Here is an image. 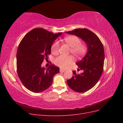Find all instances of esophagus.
Listing matches in <instances>:
<instances>
[{
	"label": "esophagus",
	"instance_id": "34e87169",
	"mask_svg": "<svg viewBox=\"0 0 123 123\" xmlns=\"http://www.w3.org/2000/svg\"><path fill=\"white\" fill-rule=\"evenodd\" d=\"M65 71V69H60V72H64Z\"/></svg>",
	"mask_w": 123,
	"mask_h": 123
}]
</instances>
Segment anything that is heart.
Here are the masks:
<instances>
[{"label": "heart", "mask_w": 123, "mask_h": 123, "mask_svg": "<svg viewBox=\"0 0 123 123\" xmlns=\"http://www.w3.org/2000/svg\"><path fill=\"white\" fill-rule=\"evenodd\" d=\"M64 42L71 47L70 52L74 56L80 57L82 56L87 51V47L85 44L80 43V39L78 37L72 35L66 37ZM51 51L53 54H56L59 49V43L55 42L51 46ZM73 61V57L71 55H61L55 59L54 64L61 68H66Z\"/></svg>", "instance_id": "b5f03b06"}]
</instances>
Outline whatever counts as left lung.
<instances>
[{"instance_id": "8db88e82", "label": "left lung", "mask_w": 123, "mask_h": 123, "mask_svg": "<svg viewBox=\"0 0 123 123\" xmlns=\"http://www.w3.org/2000/svg\"><path fill=\"white\" fill-rule=\"evenodd\" d=\"M66 33L79 37L87 44V54L76 63L84 72L77 74L73 71V76L67 80L73 90L80 93L86 92L94 86L102 74L105 59L103 45L98 36L87 29H76Z\"/></svg>"}]
</instances>
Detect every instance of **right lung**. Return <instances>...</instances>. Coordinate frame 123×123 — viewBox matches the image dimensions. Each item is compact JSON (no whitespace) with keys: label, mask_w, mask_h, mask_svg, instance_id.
<instances>
[{"label":"right lung","mask_w":123,"mask_h":123,"mask_svg":"<svg viewBox=\"0 0 123 123\" xmlns=\"http://www.w3.org/2000/svg\"><path fill=\"white\" fill-rule=\"evenodd\" d=\"M62 34L35 28L21 40L16 55L17 71L21 83L29 90L34 93L46 90L52 84L53 76L59 73L58 67L51 64L44 68L42 64L50 55L54 40Z\"/></svg>","instance_id":"obj_1"}]
</instances>
